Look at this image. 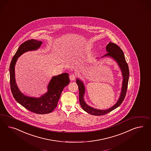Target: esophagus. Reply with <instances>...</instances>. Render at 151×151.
<instances>
[{
    "mask_svg": "<svg viewBox=\"0 0 151 151\" xmlns=\"http://www.w3.org/2000/svg\"><path fill=\"white\" fill-rule=\"evenodd\" d=\"M76 78V75L75 74H71L70 75V79L71 81H73L75 80V78Z\"/></svg>",
    "mask_w": 151,
    "mask_h": 151,
    "instance_id": "esophagus-1",
    "label": "esophagus"
}]
</instances>
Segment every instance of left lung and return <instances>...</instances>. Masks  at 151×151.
Here are the masks:
<instances>
[{
    "label": "left lung",
    "instance_id": "8db88e82",
    "mask_svg": "<svg viewBox=\"0 0 151 151\" xmlns=\"http://www.w3.org/2000/svg\"><path fill=\"white\" fill-rule=\"evenodd\" d=\"M106 51L108 53L106 54L104 56H109L110 57L114 58V59L117 61L119 66L122 71V76H123V81H122V90L120 96L119 97L118 102L116 103L111 107L109 109L106 110H99L90 107L86 104V103L83 99V96L85 93V87L83 84V82L81 81L80 80H76V83L78 84L79 90V101L82 108L88 113V114L94 115H103L108 114L112 110H114L116 108H118L122 103L124 98L125 97L127 94V88L129 82V69L127 63L126 61L122 49H121L118 45L115 44L114 43L110 42L106 45Z\"/></svg>",
    "mask_w": 151,
    "mask_h": 151
}]
</instances>
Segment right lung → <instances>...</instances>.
I'll return each instance as SVG.
<instances>
[{
  "label": "right lung",
  "instance_id": "obj_1",
  "mask_svg": "<svg viewBox=\"0 0 151 151\" xmlns=\"http://www.w3.org/2000/svg\"><path fill=\"white\" fill-rule=\"evenodd\" d=\"M41 41L30 40L22 43L12 58L10 65V84L14 98L22 106L36 114H48L53 111L57 106L60 94L65 86L70 82L69 74L61 73L54 76L48 86V92L40 98H33L24 95L19 90L15 78V65L17 58L23 53L39 48Z\"/></svg>",
  "mask_w": 151,
  "mask_h": 151
}]
</instances>
